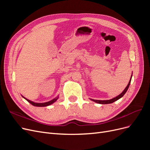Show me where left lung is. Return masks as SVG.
<instances>
[{
    "label": "left lung",
    "mask_w": 150,
    "mask_h": 150,
    "mask_svg": "<svg viewBox=\"0 0 150 150\" xmlns=\"http://www.w3.org/2000/svg\"><path fill=\"white\" fill-rule=\"evenodd\" d=\"M131 78H132V75H131V78H130V80H129V83H128V84L127 85V86L126 87V88L124 89L123 91H122V92L120 95H118V96H116V97H115V98H112V99H109V100H95V99H91V100L93 101H94V102H95V103H98V104H110V103H114L115 101H117V100H118L119 99H120L121 98H122V96H124L125 94L126 93L127 90L128 89V88H129V84H130V83H131Z\"/></svg>",
    "instance_id": "left-lung-1"
}]
</instances>
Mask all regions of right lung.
Wrapping results in <instances>:
<instances>
[{
	"mask_svg": "<svg viewBox=\"0 0 150 150\" xmlns=\"http://www.w3.org/2000/svg\"><path fill=\"white\" fill-rule=\"evenodd\" d=\"M23 97V96H22ZM24 99H25L27 101H28L29 103H30L32 105H33V106H38V107H44V106H49V105H51V104H52V103H54V102H56L57 100V99H58V96H57L56 98H54L53 99H52L51 101H48V102H46V103H34V102H33V101H30V100H29V99H26L25 98H24V97H23Z\"/></svg>",
	"mask_w": 150,
	"mask_h": 150,
	"instance_id": "obj_1",
	"label": "right lung"
}]
</instances>
